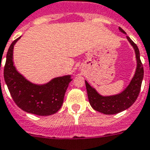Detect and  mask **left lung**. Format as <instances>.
<instances>
[{"label": "left lung", "mask_w": 150, "mask_h": 150, "mask_svg": "<svg viewBox=\"0 0 150 150\" xmlns=\"http://www.w3.org/2000/svg\"><path fill=\"white\" fill-rule=\"evenodd\" d=\"M119 30L120 32L126 34V32L122 28H119ZM127 38L134 49L137 59L136 71L128 86L120 93L111 96H103L96 91V89L90 86L86 80H85L90 106H92L93 110L102 112L103 114H116L129 108L137 100L140 91L144 71L140 60L139 50L137 44H134V42L128 36H127Z\"/></svg>", "instance_id": "left-lung-1"}]
</instances>
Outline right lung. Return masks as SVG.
I'll use <instances>...</instances> for the list:
<instances>
[{
	"label": "right lung",
	"instance_id": "add662e5",
	"mask_svg": "<svg viewBox=\"0 0 150 150\" xmlns=\"http://www.w3.org/2000/svg\"><path fill=\"white\" fill-rule=\"evenodd\" d=\"M21 38L11 44L6 57L4 76L13 101L17 106L29 113L38 116H50L57 112L64 103V95L71 75L52 79L47 83L36 84L20 74L13 64V47Z\"/></svg>",
	"mask_w": 150,
	"mask_h": 150
}]
</instances>
